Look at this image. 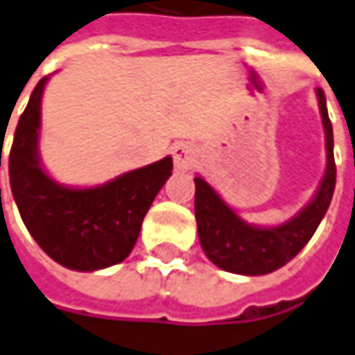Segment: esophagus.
Instances as JSON below:
<instances>
[{"instance_id": "1", "label": "esophagus", "mask_w": 355, "mask_h": 355, "mask_svg": "<svg viewBox=\"0 0 355 355\" xmlns=\"http://www.w3.org/2000/svg\"><path fill=\"white\" fill-rule=\"evenodd\" d=\"M173 159H175V167L180 171H187L196 165L198 149L190 141H180L173 147Z\"/></svg>"}]
</instances>
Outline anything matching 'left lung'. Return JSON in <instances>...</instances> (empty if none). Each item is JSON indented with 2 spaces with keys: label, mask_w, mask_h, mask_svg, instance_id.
Returning a JSON list of instances; mask_svg holds the SVG:
<instances>
[{
  "label": "left lung",
  "mask_w": 355,
  "mask_h": 355,
  "mask_svg": "<svg viewBox=\"0 0 355 355\" xmlns=\"http://www.w3.org/2000/svg\"><path fill=\"white\" fill-rule=\"evenodd\" d=\"M320 114L327 134V173L320 182L317 194L307 208H303L295 218H291L278 227H254L239 218L233 209L219 198L202 177L194 178L196 196L198 237L200 245L216 266L233 274L262 276L282 268L309 243L324 218L330 206L336 184V165H334V139L330 124L327 98L322 89H317Z\"/></svg>",
  "instance_id": "left-lung-1"
}]
</instances>
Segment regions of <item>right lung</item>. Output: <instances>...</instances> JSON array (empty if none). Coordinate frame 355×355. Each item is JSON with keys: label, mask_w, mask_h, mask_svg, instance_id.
<instances>
[{"label": "right lung", "mask_w": 355, "mask_h": 355, "mask_svg": "<svg viewBox=\"0 0 355 355\" xmlns=\"http://www.w3.org/2000/svg\"><path fill=\"white\" fill-rule=\"evenodd\" d=\"M46 81L42 77L36 83L17 124L9 151L11 192L28 233L50 259L79 272L108 268L132 252L147 209L173 173V159L124 173L103 187L67 188L54 182L38 161Z\"/></svg>", "instance_id": "1"}]
</instances>
